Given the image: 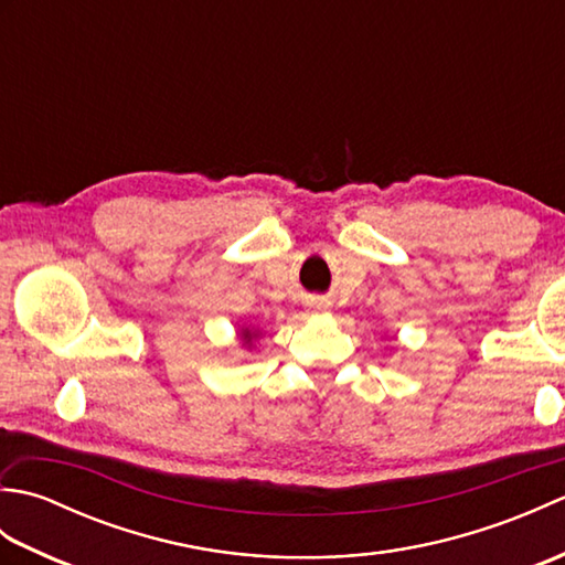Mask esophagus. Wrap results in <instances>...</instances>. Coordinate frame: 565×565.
Masks as SVG:
<instances>
[{"instance_id":"1","label":"esophagus","mask_w":565,"mask_h":565,"mask_svg":"<svg viewBox=\"0 0 565 565\" xmlns=\"http://www.w3.org/2000/svg\"><path fill=\"white\" fill-rule=\"evenodd\" d=\"M313 310H328L330 308V301H326V298H313V301L308 303Z\"/></svg>"}]
</instances>
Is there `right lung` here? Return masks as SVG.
<instances>
[{"mask_svg": "<svg viewBox=\"0 0 565 565\" xmlns=\"http://www.w3.org/2000/svg\"><path fill=\"white\" fill-rule=\"evenodd\" d=\"M252 338H255V332H252L249 328H245V330H243V342H245V344H249V342H252Z\"/></svg>", "mask_w": 565, "mask_h": 565, "instance_id": "add662e5", "label": "right lung"}]
</instances>
